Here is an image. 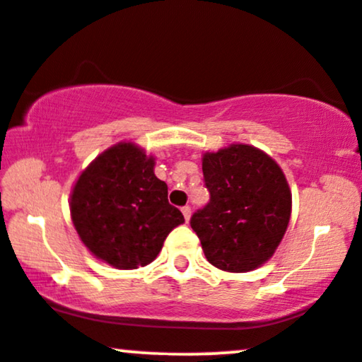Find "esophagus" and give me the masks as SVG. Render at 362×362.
Wrapping results in <instances>:
<instances>
[{
	"label": "esophagus",
	"instance_id": "esophagus-1",
	"mask_svg": "<svg viewBox=\"0 0 362 362\" xmlns=\"http://www.w3.org/2000/svg\"><path fill=\"white\" fill-rule=\"evenodd\" d=\"M182 214H184L185 221H187V223H189L190 214H192V211H190V207H189V206H185V207H182Z\"/></svg>",
	"mask_w": 362,
	"mask_h": 362
}]
</instances>
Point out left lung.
Listing matches in <instances>:
<instances>
[{"instance_id":"obj_1","label":"left lung","mask_w":362,"mask_h":362,"mask_svg":"<svg viewBox=\"0 0 362 362\" xmlns=\"http://www.w3.org/2000/svg\"><path fill=\"white\" fill-rule=\"evenodd\" d=\"M211 200L190 226L207 261L229 273L259 268L275 255L291 214L285 173L259 148L233 143L202 155Z\"/></svg>"}]
</instances>
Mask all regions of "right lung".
<instances>
[{
	"instance_id": "1",
	"label": "right lung",
	"mask_w": 362,
	"mask_h": 362,
	"mask_svg": "<svg viewBox=\"0 0 362 362\" xmlns=\"http://www.w3.org/2000/svg\"><path fill=\"white\" fill-rule=\"evenodd\" d=\"M168 187L155 175V158L121 141L82 170L71 192V217L81 241L117 269L146 267L184 216L168 204Z\"/></svg>"
}]
</instances>
